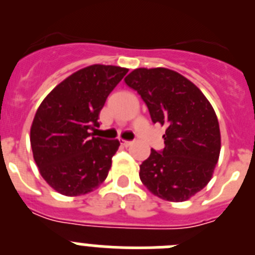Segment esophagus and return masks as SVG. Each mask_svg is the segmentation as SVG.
<instances>
[{
	"mask_svg": "<svg viewBox=\"0 0 255 255\" xmlns=\"http://www.w3.org/2000/svg\"><path fill=\"white\" fill-rule=\"evenodd\" d=\"M121 144H123L124 147H129V145H131L132 141L131 140H121Z\"/></svg>",
	"mask_w": 255,
	"mask_h": 255,
	"instance_id": "esophagus-1",
	"label": "esophagus"
}]
</instances>
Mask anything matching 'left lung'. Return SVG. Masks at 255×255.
<instances>
[{"mask_svg":"<svg viewBox=\"0 0 255 255\" xmlns=\"http://www.w3.org/2000/svg\"><path fill=\"white\" fill-rule=\"evenodd\" d=\"M125 83L140 94L153 124L167 129L164 148L140 164L141 182L155 197L185 202L209 182L220 157L217 116L199 88L164 67L135 69Z\"/></svg>","mask_w":255,"mask_h":255,"instance_id":"obj_1","label":"left lung"}]
</instances>
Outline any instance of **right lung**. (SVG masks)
<instances>
[{
  "label": "right lung",
  "instance_id": "add662e5",
  "mask_svg": "<svg viewBox=\"0 0 255 255\" xmlns=\"http://www.w3.org/2000/svg\"><path fill=\"white\" fill-rule=\"evenodd\" d=\"M129 70L92 65L61 82L40 103L30 128L33 157L51 188L67 197L105 181L120 141L94 136L100 112Z\"/></svg>",
  "mask_w": 255,
  "mask_h": 255
}]
</instances>
